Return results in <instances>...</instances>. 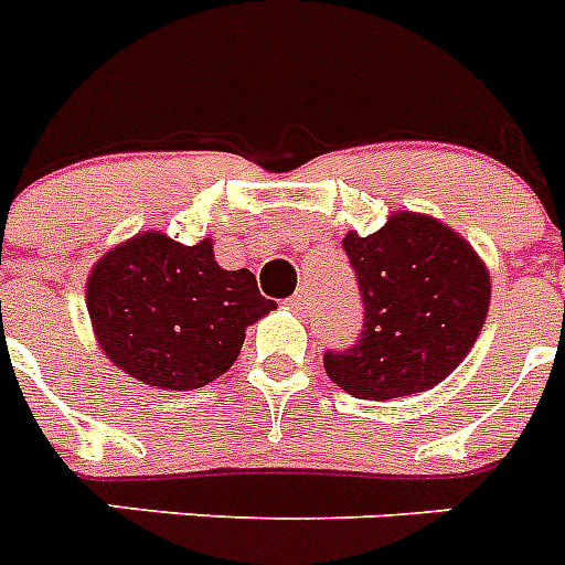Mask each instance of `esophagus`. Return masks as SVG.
<instances>
[{
    "instance_id": "esophagus-1",
    "label": "esophagus",
    "mask_w": 565,
    "mask_h": 565,
    "mask_svg": "<svg viewBox=\"0 0 565 565\" xmlns=\"http://www.w3.org/2000/svg\"><path fill=\"white\" fill-rule=\"evenodd\" d=\"M310 298H312V289L303 284V287H298V292L292 296V301H289V303H292V310H296V312H303V310H307V303H310Z\"/></svg>"
}]
</instances>
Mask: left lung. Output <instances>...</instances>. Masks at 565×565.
Listing matches in <instances>:
<instances>
[{"label":"left lung","mask_w":565,"mask_h":565,"mask_svg":"<svg viewBox=\"0 0 565 565\" xmlns=\"http://www.w3.org/2000/svg\"><path fill=\"white\" fill-rule=\"evenodd\" d=\"M364 298L352 350L327 352L323 370L352 398L426 392L460 366L492 301V276L463 235L426 213L398 210L372 235H343Z\"/></svg>","instance_id":"1"}]
</instances>
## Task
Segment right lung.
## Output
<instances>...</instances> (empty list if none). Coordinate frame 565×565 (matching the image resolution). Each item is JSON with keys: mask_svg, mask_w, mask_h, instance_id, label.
<instances>
[{"mask_svg": "<svg viewBox=\"0 0 565 565\" xmlns=\"http://www.w3.org/2000/svg\"><path fill=\"white\" fill-rule=\"evenodd\" d=\"M93 335L125 375L188 392L224 375L247 327L276 310L249 269L218 267L213 242L179 244L161 230L107 249L87 276Z\"/></svg>", "mask_w": 565, "mask_h": 565, "instance_id": "right-lung-1", "label": "right lung"}]
</instances>
